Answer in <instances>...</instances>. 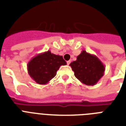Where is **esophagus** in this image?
<instances>
[{
    "mask_svg": "<svg viewBox=\"0 0 126 126\" xmlns=\"http://www.w3.org/2000/svg\"><path fill=\"white\" fill-rule=\"evenodd\" d=\"M71 60H69V61H67V65H69V64H70V63H71Z\"/></svg>",
    "mask_w": 126,
    "mask_h": 126,
    "instance_id": "esophagus-1",
    "label": "esophagus"
}]
</instances>
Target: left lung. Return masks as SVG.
<instances>
[{
    "mask_svg": "<svg viewBox=\"0 0 126 126\" xmlns=\"http://www.w3.org/2000/svg\"><path fill=\"white\" fill-rule=\"evenodd\" d=\"M70 66L75 76L81 82L87 86H94L104 75L105 67L103 63L94 54L82 50L77 56V60L71 63Z\"/></svg>",
    "mask_w": 126,
    "mask_h": 126,
    "instance_id": "obj_1",
    "label": "left lung"
}]
</instances>
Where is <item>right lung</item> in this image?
<instances>
[{
	"instance_id": "right-lung-1",
	"label": "right lung",
	"mask_w": 126,
	"mask_h": 126,
	"mask_svg": "<svg viewBox=\"0 0 126 126\" xmlns=\"http://www.w3.org/2000/svg\"><path fill=\"white\" fill-rule=\"evenodd\" d=\"M67 65L61 55H55L48 50L33 57L27 64L31 78L37 84H46L55 77L61 65Z\"/></svg>"
}]
</instances>
